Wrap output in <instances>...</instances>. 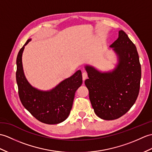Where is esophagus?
Returning a JSON list of instances; mask_svg holds the SVG:
<instances>
[{"label": "esophagus", "instance_id": "1", "mask_svg": "<svg viewBox=\"0 0 152 152\" xmlns=\"http://www.w3.org/2000/svg\"><path fill=\"white\" fill-rule=\"evenodd\" d=\"M82 78H83V82H84V81L87 78V74L86 72H83V73L82 74Z\"/></svg>", "mask_w": 152, "mask_h": 152}]
</instances>
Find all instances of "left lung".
<instances>
[{
    "instance_id": "1",
    "label": "left lung",
    "mask_w": 152,
    "mask_h": 152,
    "mask_svg": "<svg viewBox=\"0 0 152 152\" xmlns=\"http://www.w3.org/2000/svg\"><path fill=\"white\" fill-rule=\"evenodd\" d=\"M110 48L117 63L115 68L102 71L91 65H85L89 79L85 84L89 99L98 117L106 121L117 119L131 108L139 95L141 66L135 45L121 30Z\"/></svg>"
}]
</instances>
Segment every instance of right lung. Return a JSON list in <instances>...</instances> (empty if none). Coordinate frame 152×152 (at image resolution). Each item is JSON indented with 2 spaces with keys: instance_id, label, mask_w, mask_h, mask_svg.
<instances>
[{
  "instance_id": "add662e5",
  "label": "right lung",
  "mask_w": 152,
  "mask_h": 152,
  "mask_svg": "<svg viewBox=\"0 0 152 152\" xmlns=\"http://www.w3.org/2000/svg\"><path fill=\"white\" fill-rule=\"evenodd\" d=\"M29 39L19 50L17 57L16 81L21 103L39 121L47 124H57L67 118L71 110L77 89L82 84L80 70L61 81L50 90L43 91L28 82L23 70L22 56Z\"/></svg>"
}]
</instances>
